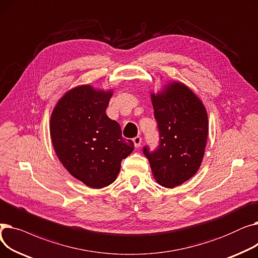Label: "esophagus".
Wrapping results in <instances>:
<instances>
[{
	"label": "esophagus",
	"instance_id": "esophagus-1",
	"mask_svg": "<svg viewBox=\"0 0 258 258\" xmlns=\"http://www.w3.org/2000/svg\"><path fill=\"white\" fill-rule=\"evenodd\" d=\"M141 141H142V139H141L140 136H137V137H135V138L133 139V142H134V144H135V146H136V147H139V146H140Z\"/></svg>",
	"mask_w": 258,
	"mask_h": 258
}]
</instances>
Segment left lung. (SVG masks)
Returning a JSON list of instances; mask_svg holds the SVG:
<instances>
[{
	"instance_id": "1",
	"label": "left lung",
	"mask_w": 258,
	"mask_h": 258,
	"mask_svg": "<svg viewBox=\"0 0 258 258\" xmlns=\"http://www.w3.org/2000/svg\"><path fill=\"white\" fill-rule=\"evenodd\" d=\"M154 116L159 132V145L142 151L148 159L155 179L172 188L196 174L204 157L208 136L205 106L194 92L180 83L152 95Z\"/></svg>"
}]
</instances>
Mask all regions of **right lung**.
<instances>
[{
	"label": "right lung",
	"mask_w": 258,
	"mask_h": 258,
	"mask_svg": "<svg viewBox=\"0 0 258 258\" xmlns=\"http://www.w3.org/2000/svg\"><path fill=\"white\" fill-rule=\"evenodd\" d=\"M112 92L77 87L58 101L51 116L55 153L74 178L91 188H103L118 175L121 161L133 151L118 122L105 114Z\"/></svg>",
	"instance_id": "right-lung-1"
}]
</instances>
